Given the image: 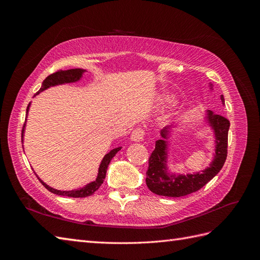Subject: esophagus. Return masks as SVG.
<instances>
[{
    "label": "esophagus",
    "instance_id": "esophagus-1",
    "mask_svg": "<svg viewBox=\"0 0 260 260\" xmlns=\"http://www.w3.org/2000/svg\"><path fill=\"white\" fill-rule=\"evenodd\" d=\"M143 138H144V131L141 128L135 129L131 133V140L133 142H141V141H143Z\"/></svg>",
    "mask_w": 260,
    "mask_h": 260
}]
</instances>
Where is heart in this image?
<instances>
[{
  "instance_id": "b5f03b06",
  "label": "heart",
  "mask_w": 260,
  "mask_h": 260,
  "mask_svg": "<svg viewBox=\"0 0 260 260\" xmlns=\"http://www.w3.org/2000/svg\"><path fill=\"white\" fill-rule=\"evenodd\" d=\"M159 100L161 101V103H165V102H170L171 101V96L170 95H161Z\"/></svg>"
}]
</instances>
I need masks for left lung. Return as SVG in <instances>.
Segmentation results:
<instances>
[{
    "label": "left lung",
    "instance_id": "obj_1",
    "mask_svg": "<svg viewBox=\"0 0 260 260\" xmlns=\"http://www.w3.org/2000/svg\"><path fill=\"white\" fill-rule=\"evenodd\" d=\"M212 90V84L209 83ZM220 100L224 103L223 95ZM206 123L214 132L215 153L209 166L193 174H174L168 170V140L175 127L167 125L160 130V140L155 142V149L148 159L146 171V185L153 193L168 198H181L199 191L221 170L228 154V132L230 122L226 118L206 112Z\"/></svg>",
    "mask_w": 260,
    "mask_h": 260
}]
</instances>
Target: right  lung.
<instances>
[{
	"mask_svg": "<svg viewBox=\"0 0 260 260\" xmlns=\"http://www.w3.org/2000/svg\"><path fill=\"white\" fill-rule=\"evenodd\" d=\"M86 72L85 69L82 68H75V69H68V70H60V72H56L52 75H50L49 77L45 78V80L42 83V86L39 90V92H37L35 94V96L38 95V94H40L41 92L45 91L46 89L51 88V86H56V85H60V84H65V83H75L79 81L83 74ZM31 103L28 104L27 107V112H26V116H28L29 113V108H30ZM26 121H27V117H26ZM25 128H26V122L23 124V128H22V136L21 139H23V133H25ZM23 141V140H21ZM121 149V147H116L114 149H112L111 152L107 153L104 157L103 159H102L101 164H100V168H99V172H98V177L96 179L92 181V182L85 184L82 187L79 188H75V190H70V191H60V190H56V188H54L50 185L46 184L45 182L39 178L40 180V182L45 186V188H48V190L54 194H57L60 196H68V198H86V196H90L92 195L94 192L96 190H99V187L103 184L104 182V179L106 177V171H107V167L109 162H111L113 157L119 152Z\"/></svg>",
	"mask_w": 260,
	"mask_h": 260,
	"instance_id": "obj_1",
	"label": "right lung"
}]
</instances>
